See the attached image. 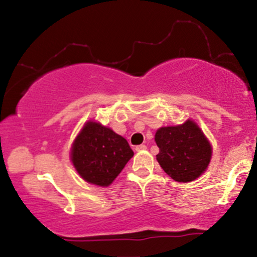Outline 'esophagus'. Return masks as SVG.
Returning <instances> with one entry per match:
<instances>
[{
    "label": "esophagus",
    "mask_w": 257,
    "mask_h": 257,
    "mask_svg": "<svg viewBox=\"0 0 257 257\" xmlns=\"http://www.w3.org/2000/svg\"><path fill=\"white\" fill-rule=\"evenodd\" d=\"M146 150V145H139L135 147V151L137 152H141V151H145Z\"/></svg>",
    "instance_id": "esophagus-1"
}]
</instances>
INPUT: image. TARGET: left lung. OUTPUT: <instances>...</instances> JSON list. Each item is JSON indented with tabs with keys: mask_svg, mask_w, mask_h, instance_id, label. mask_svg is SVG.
Returning a JSON list of instances; mask_svg holds the SVG:
<instances>
[{
	"mask_svg": "<svg viewBox=\"0 0 257 257\" xmlns=\"http://www.w3.org/2000/svg\"><path fill=\"white\" fill-rule=\"evenodd\" d=\"M159 166L173 180L190 182L205 172L211 159L210 143L192 119L175 126H162L155 135Z\"/></svg>",
	"mask_w": 257,
	"mask_h": 257,
	"instance_id": "left-lung-1",
	"label": "left lung"
}]
</instances>
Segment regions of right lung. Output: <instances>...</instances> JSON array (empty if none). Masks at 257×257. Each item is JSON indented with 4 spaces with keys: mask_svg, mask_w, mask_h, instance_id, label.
Segmentation results:
<instances>
[{
    "mask_svg": "<svg viewBox=\"0 0 257 257\" xmlns=\"http://www.w3.org/2000/svg\"><path fill=\"white\" fill-rule=\"evenodd\" d=\"M134 156L128 141L112 129L88 120L73 141L71 161L89 184L108 186Z\"/></svg>",
    "mask_w": 257,
    "mask_h": 257,
    "instance_id": "obj_1",
    "label": "right lung"
}]
</instances>
